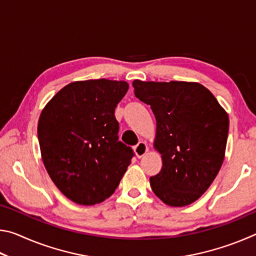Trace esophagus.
<instances>
[{"mask_svg":"<svg viewBox=\"0 0 256 256\" xmlns=\"http://www.w3.org/2000/svg\"><path fill=\"white\" fill-rule=\"evenodd\" d=\"M148 146H146V144L144 141H140L136 146H134V152L138 156V158L144 157V156L148 152Z\"/></svg>","mask_w":256,"mask_h":256,"instance_id":"esophagus-1","label":"esophagus"}]
</instances>
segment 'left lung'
<instances>
[{
  "label": "left lung",
  "instance_id": "obj_1",
  "mask_svg": "<svg viewBox=\"0 0 256 256\" xmlns=\"http://www.w3.org/2000/svg\"><path fill=\"white\" fill-rule=\"evenodd\" d=\"M132 84L157 122L154 146L162 167L150 177L151 188L168 206H188L209 188L222 168L228 114L198 82L134 80Z\"/></svg>",
  "mask_w": 256,
  "mask_h": 256
}]
</instances>
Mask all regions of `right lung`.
<instances>
[{
	"instance_id": "1",
	"label": "right lung",
	"mask_w": 256,
	"mask_h": 256,
	"mask_svg": "<svg viewBox=\"0 0 256 256\" xmlns=\"http://www.w3.org/2000/svg\"><path fill=\"white\" fill-rule=\"evenodd\" d=\"M125 81L71 82L47 102L38 120L42 162L71 201L94 206L118 188L134 156L118 141L115 108L128 92Z\"/></svg>"
}]
</instances>
